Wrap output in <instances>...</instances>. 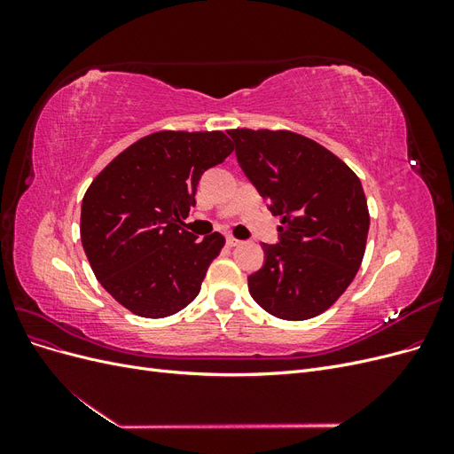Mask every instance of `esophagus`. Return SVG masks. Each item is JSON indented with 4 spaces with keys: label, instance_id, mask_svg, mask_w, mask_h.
<instances>
[{
    "label": "esophagus",
    "instance_id": "34e87169",
    "mask_svg": "<svg viewBox=\"0 0 454 454\" xmlns=\"http://www.w3.org/2000/svg\"><path fill=\"white\" fill-rule=\"evenodd\" d=\"M240 240L235 239V237H227V246H231V248H235V246H239Z\"/></svg>",
    "mask_w": 454,
    "mask_h": 454
}]
</instances>
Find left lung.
Masks as SVG:
<instances>
[{
	"mask_svg": "<svg viewBox=\"0 0 454 454\" xmlns=\"http://www.w3.org/2000/svg\"><path fill=\"white\" fill-rule=\"evenodd\" d=\"M259 195L280 215V242L261 244L265 265L248 277L255 303L282 320L332 307L358 272L369 231L360 177L332 151L292 130H227Z\"/></svg>",
	"mask_w": 454,
	"mask_h": 454,
	"instance_id": "8db88e82",
	"label": "left lung"
}]
</instances>
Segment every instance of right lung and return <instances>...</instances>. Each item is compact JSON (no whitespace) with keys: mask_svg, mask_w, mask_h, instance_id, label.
Returning a JSON list of instances; mask_svg holds the SVG:
<instances>
[{"mask_svg":"<svg viewBox=\"0 0 454 454\" xmlns=\"http://www.w3.org/2000/svg\"><path fill=\"white\" fill-rule=\"evenodd\" d=\"M223 132L160 130L129 145L81 204V242L104 290L144 318L193 301L225 239L184 229L200 176L232 153Z\"/></svg>","mask_w":454,"mask_h":454,"instance_id":"right-lung-1","label":"right lung"}]
</instances>
